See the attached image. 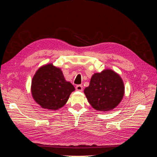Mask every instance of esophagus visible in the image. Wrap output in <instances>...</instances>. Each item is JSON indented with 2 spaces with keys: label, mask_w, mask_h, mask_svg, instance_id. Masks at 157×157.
Wrapping results in <instances>:
<instances>
[{
  "label": "esophagus",
  "mask_w": 157,
  "mask_h": 157,
  "mask_svg": "<svg viewBox=\"0 0 157 157\" xmlns=\"http://www.w3.org/2000/svg\"><path fill=\"white\" fill-rule=\"evenodd\" d=\"M75 88H76V90H78V91H82V85L78 84L75 87Z\"/></svg>",
  "instance_id": "1"
}]
</instances>
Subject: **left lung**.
<instances>
[{"label": "left lung", "instance_id": "left-lung-1", "mask_svg": "<svg viewBox=\"0 0 157 157\" xmlns=\"http://www.w3.org/2000/svg\"><path fill=\"white\" fill-rule=\"evenodd\" d=\"M124 86L120 76L112 70L95 73L84 89L88 102L96 110L107 111L116 107L124 96Z\"/></svg>", "mask_w": 157, "mask_h": 157}]
</instances>
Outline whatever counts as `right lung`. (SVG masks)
<instances>
[{
	"label": "right lung",
	"instance_id": "add662e5",
	"mask_svg": "<svg viewBox=\"0 0 157 157\" xmlns=\"http://www.w3.org/2000/svg\"><path fill=\"white\" fill-rule=\"evenodd\" d=\"M74 90L73 85L66 81L61 71L52 64L41 67L32 80L33 98L42 108L50 110L62 107Z\"/></svg>",
	"mask_w": 157,
	"mask_h": 157
}]
</instances>
